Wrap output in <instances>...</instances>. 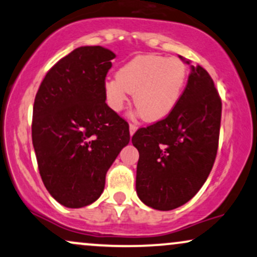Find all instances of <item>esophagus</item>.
<instances>
[{"label": "esophagus", "mask_w": 257, "mask_h": 257, "mask_svg": "<svg viewBox=\"0 0 257 257\" xmlns=\"http://www.w3.org/2000/svg\"><path fill=\"white\" fill-rule=\"evenodd\" d=\"M137 129H138L137 124H134V123H131V124H129V132H131V135H134V133L137 132Z\"/></svg>", "instance_id": "esophagus-1"}]
</instances>
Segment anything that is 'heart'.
I'll return each instance as SVG.
<instances>
[{
    "mask_svg": "<svg viewBox=\"0 0 257 257\" xmlns=\"http://www.w3.org/2000/svg\"><path fill=\"white\" fill-rule=\"evenodd\" d=\"M187 79V67L179 58L139 55L123 65L117 77L106 78L107 105L120 112L134 94V104L149 122L166 118L179 102Z\"/></svg>",
    "mask_w": 257,
    "mask_h": 257,
    "instance_id": "heart-1",
    "label": "heart"
}]
</instances>
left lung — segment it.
<instances>
[{
  "mask_svg": "<svg viewBox=\"0 0 257 257\" xmlns=\"http://www.w3.org/2000/svg\"><path fill=\"white\" fill-rule=\"evenodd\" d=\"M221 110L210 75L200 65L191 66L174 110L166 118L138 129L132 138L139 151L137 193L141 202L167 211L198 192L216 158Z\"/></svg>",
  "mask_w": 257,
  "mask_h": 257,
  "instance_id": "1",
  "label": "left lung"
}]
</instances>
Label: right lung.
<instances>
[{
	"mask_svg": "<svg viewBox=\"0 0 257 257\" xmlns=\"http://www.w3.org/2000/svg\"><path fill=\"white\" fill-rule=\"evenodd\" d=\"M114 53L79 47L47 72L34 102L32 144L47 191L66 208L101 196L108 168L131 140L129 125L105 102Z\"/></svg>",
	"mask_w": 257,
	"mask_h": 257,
	"instance_id": "1",
	"label": "right lung"
}]
</instances>
